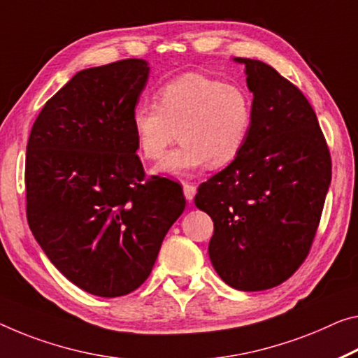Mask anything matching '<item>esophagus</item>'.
<instances>
[{
	"mask_svg": "<svg viewBox=\"0 0 358 358\" xmlns=\"http://www.w3.org/2000/svg\"><path fill=\"white\" fill-rule=\"evenodd\" d=\"M182 189H184V195H185L187 200H189V201L194 200V196H195V194H196V187L185 182V184L182 185Z\"/></svg>",
	"mask_w": 358,
	"mask_h": 358,
	"instance_id": "34e87169",
	"label": "esophagus"
}]
</instances>
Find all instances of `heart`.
I'll use <instances>...</instances> for the list:
<instances>
[{"mask_svg":"<svg viewBox=\"0 0 358 358\" xmlns=\"http://www.w3.org/2000/svg\"><path fill=\"white\" fill-rule=\"evenodd\" d=\"M131 126L145 160H158L178 131L180 145L153 168L158 174L185 176L206 164L225 168L248 141L252 101L238 85L184 73L160 86L155 106H137Z\"/></svg>","mask_w":358,"mask_h":358,"instance_id":"obj_1","label":"heart"}]
</instances>
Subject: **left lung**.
<instances>
[{
	"label": "left lung",
	"mask_w": 358,
	"mask_h": 358,
	"mask_svg": "<svg viewBox=\"0 0 358 358\" xmlns=\"http://www.w3.org/2000/svg\"><path fill=\"white\" fill-rule=\"evenodd\" d=\"M245 64L252 126L234 163L198 187L214 222L210 259L240 291L277 287L309 255L331 182V155L306 96L261 60Z\"/></svg>",
	"instance_id": "1"
}]
</instances>
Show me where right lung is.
<instances>
[{"label":"right lung","mask_w":358,"mask_h":358,"mask_svg":"<svg viewBox=\"0 0 358 358\" xmlns=\"http://www.w3.org/2000/svg\"><path fill=\"white\" fill-rule=\"evenodd\" d=\"M142 59L81 70L38 115L27 144V221L59 272L102 298L145 282L185 208L182 189L145 178L131 117Z\"/></svg>","instance_id":"obj_1"}]
</instances>
